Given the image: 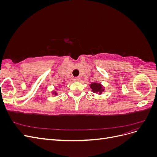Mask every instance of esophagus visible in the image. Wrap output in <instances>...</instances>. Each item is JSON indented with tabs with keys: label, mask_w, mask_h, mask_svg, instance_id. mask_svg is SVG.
<instances>
[{
	"label": "esophagus",
	"mask_w": 157,
	"mask_h": 157,
	"mask_svg": "<svg viewBox=\"0 0 157 157\" xmlns=\"http://www.w3.org/2000/svg\"><path fill=\"white\" fill-rule=\"evenodd\" d=\"M74 80H75V81H78V80H80V78H79V77H75V78H74Z\"/></svg>",
	"instance_id": "34e87169"
}]
</instances>
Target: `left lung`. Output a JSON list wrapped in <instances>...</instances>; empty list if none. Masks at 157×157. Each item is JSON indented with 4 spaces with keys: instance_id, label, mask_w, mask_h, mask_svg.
Here are the masks:
<instances>
[{
    "instance_id": "obj_1",
    "label": "left lung",
    "mask_w": 157,
    "mask_h": 157,
    "mask_svg": "<svg viewBox=\"0 0 157 157\" xmlns=\"http://www.w3.org/2000/svg\"><path fill=\"white\" fill-rule=\"evenodd\" d=\"M90 86L94 93L101 94L102 92L104 91V87H103V86L100 83L93 82L90 85Z\"/></svg>"
}]
</instances>
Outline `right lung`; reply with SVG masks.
<instances>
[{"label": "right lung", "instance_id": "obj_1", "mask_svg": "<svg viewBox=\"0 0 157 157\" xmlns=\"http://www.w3.org/2000/svg\"><path fill=\"white\" fill-rule=\"evenodd\" d=\"M52 94H54V95H57V94H58V93H57V92H55V91H53V92H52Z\"/></svg>", "mask_w": 157, "mask_h": 157}]
</instances>
